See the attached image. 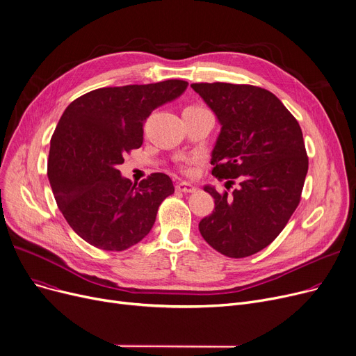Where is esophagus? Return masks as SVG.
<instances>
[{"label": "esophagus", "instance_id": "1", "mask_svg": "<svg viewBox=\"0 0 356 356\" xmlns=\"http://www.w3.org/2000/svg\"><path fill=\"white\" fill-rule=\"evenodd\" d=\"M176 191L181 192V193H193L196 191V188L188 181H180L176 184Z\"/></svg>", "mask_w": 356, "mask_h": 356}]
</instances>
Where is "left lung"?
<instances>
[{"label": "left lung", "mask_w": 356, "mask_h": 356, "mask_svg": "<svg viewBox=\"0 0 356 356\" xmlns=\"http://www.w3.org/2000/svg\"><path fill=\"white\" fill-rule=\"evenodd\" d=\"M191 86L220 124L212 175L238 183L223 195L204 186L215 209L199 222V231L218 252L250 257L271 244L300 202L309 168L302 128L267 89L223 82Z\"/></svg>", "instance_id": "left-lung-1"}]
</instances>
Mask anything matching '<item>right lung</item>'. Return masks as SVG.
<instances>
[{"instance_id": "obj_1", "label": "right lung", "mask_w": 356, "mask_h": 356, "mask_svg": "<svg viewBox=\"0 0 356 356\" xmlns=\"http://www.w3.org/2000/svg\"><path fill=\"white\" fill-rule=\"evenodd\" d=\"M188 82L99 88L74 99L56 127L47 176L70 228L88 244L124 251L149 232L172 179L153 173L140 184L121 176L124 154L143 144L152 112L179 98Z\"/></svg>"}]
</instances>
